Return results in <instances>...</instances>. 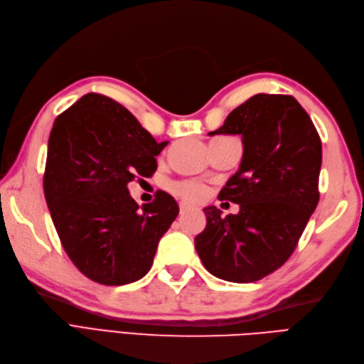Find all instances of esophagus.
<instances>
[{
  "label": "esophagus",
  "instance_id": "1",
  "mask_svg": "<svg viewBox=\"0 0 364 364\" xmlns=\"http://www.w3.org/2000/svg\"><path fill=\"white\" fill-rule=\"evenodd\" d=\"M179 209H181V214H183V213H186V211H190V209H191V205H188V203H181L179 205Z\"/></svg>",
  "mask_w": 364,
  "mask_h": 364
}]
</instances>
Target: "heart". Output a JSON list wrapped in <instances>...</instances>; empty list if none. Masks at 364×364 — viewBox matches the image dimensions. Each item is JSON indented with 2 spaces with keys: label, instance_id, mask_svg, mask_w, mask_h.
<instances>
[{
  "label": "heart",
  "instance_id": "heart-1",
  "mask_svg": "<svg viewBox=\"0 0 364 364\" xmlns=\"http://www.w3.org/2000/svg\"><path fill=\"white\" fill-rule=\"evenodd\" d=\"M173 191L181 196L182 199L185 200H202L203 197L208 193V188L200 183V182H196V181H183V182H178L173 185Z\"/></svg>",
  "mask_w": 364,
  "mask_h": 364
}]
</instances>
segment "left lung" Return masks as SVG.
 Wrapping results in <instances>:
<instances>
[{
    "mask_svg": "<svg viewBox=\"0 0 364 364\" xmlns=\"http://www.w3.org/2000/svg\"><path fill=\"white\" fill-rule=\"evenodd\" d=\"M209 135L243 138L240 168L218 194L240 213L205 208L194 246L214 277L255 282L290 258L318 203L321 136L296 98L281 94L250 97Z\"/></svg>",
    "mask_w": 364,
    "mask_h": 364,
    "instance_id": "8db88e82",
    "label": "left lung"
}]
</instances>
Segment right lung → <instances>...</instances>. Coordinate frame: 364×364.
Here are the masks:
<instances>
[{"label": "right lung", "instance_id": "1", "mask_svg": "<svg viewBox=\"0 0 364 364\" xmlns=\"http://www.w3.org/2000/svg\"><path fill=\"white\" fill-rule=\"evenodd\" d=\"M167 144L102 94L83 95L54 121L43 194L60 243L85 277L124 285L150 270L179 206L158 191L139 208L127 183L136 176L150 178Z\"/></svg>", "mask_w": 364, "mask_h": 364}]
</instances>
